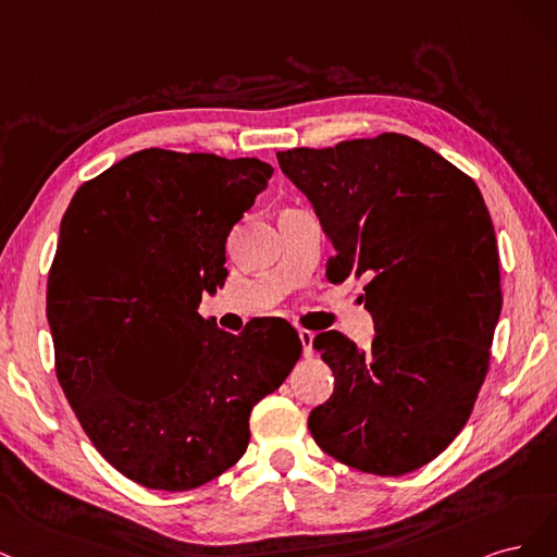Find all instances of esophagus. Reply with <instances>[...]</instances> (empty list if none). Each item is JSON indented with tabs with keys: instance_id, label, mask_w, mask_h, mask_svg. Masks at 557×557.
<instances>
[{
	"instance_id": "1",
	"label": "esophagus",
	"mask_w": 557,
	"mask_h": 557,
	"mask_svg": "<svg viewBox=\"0 0 557 557\" xmlns=\"http://www.w3.org/2000/svg\"><path fill=\"white\" fill-rule=\"evenodd\" d=\"M298 337H300V345H302V356L310 358V356L314 354V347H312V345H314V333L300 329V331H298Z\"/></svg>"
}]
</instances>
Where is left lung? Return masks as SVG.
<instances>
[{
    "mask_svg": "<svg viewBox=\"0 0 557 557\" xmlns=\"http://www.w3.org/2000/svg\"><path fill=\"white\" fill-rule=\"evenodd\" d=\"M335 247L329 280L368 275L366 354L337 331L314 349L335 376L310 411L314 442L380 476L423 468L468 423L502 310L499 255L470 175L403 134L277 152Z\"/></svg>",
    "mask_w": 557,
    "mask_h": 557,
    "instance_id": "left-lung-1",
    "label": "left lung"
}]
</instances>
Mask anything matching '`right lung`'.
<instances>
[{"instance_id": "add662e5", "label": "right lung", "mask_w": 557, "mask_h": 557, "mask_svg": "<svg viewBox=\"0 0 557 557\" xmlns=\"http://www.w3.org/2000/svg\"><path fill=\"white\" fill-rule=\"evenodd\" d=\"M271 164L140 150L78 187L48 275L55 372L117 472L191 491L245 454L249 414L300 358L282 319L240 335L199 314L226 280V236Z\"/></svg>"}]
</instances>
